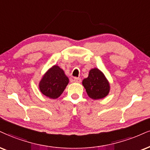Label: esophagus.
Masks as SVG:
<instances>
[{
    "instance_id": "esophagus-1",
    "label": "esophagus",
    "mask_w": 150,
    "mask_h": 150,
    "mask_svg": "<svg viewBox=\"0 0 150 150\" xmlns=\"http://www.w3.org/2000/svg\"><path fill=\"white\" fill-rule=\"evenodd\" d=\"M74 81L75 83H81V79L79 78V77H75V78H74Z\"/></svg>"
}]
</instances>
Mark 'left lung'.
<instances>
[{"label":"left lung","instance_id":"obj_1","mask_svg":"<svg viewBox=\"0 0 150 150\" xmlns=\"http://www.w3.org/2000/svg\"><path fill=\"white\" fill-rule=\"evenodd\" d=\"M87 94L92 99H103L110 92V83L103 74L97 68L90 70L88 78L82 81Z\"/></svg>","mask_w":150,"mask_h":150}]
</instances>
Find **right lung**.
I'll use <instances>...</instances> for the list:
<instances>
[{
  "label": "right lung",
  "mask_w": 150,
  "mask_h": 150,
  "mask_svg": "<svg viewBox=\"0 0 150 150\" xmlns=\"http://www.w3.org/2000/svg\"><path fill=\"white\" fill-rule=\"evenodd\" d=\"M68 83V77L63 70L55 64L44 74L40 81L39 88L44 95L55 99L62 95Z\"/></svg>",
  "instance_id": "1"
}]
</instances>
